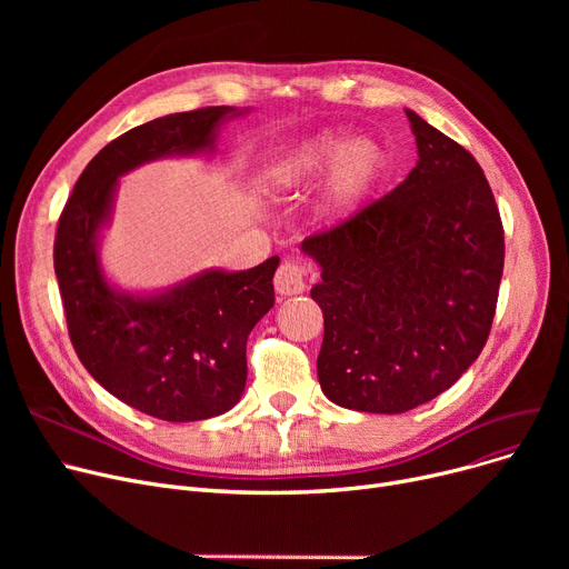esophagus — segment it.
I'll list each match as a JSON object with an SVG mask.
<instances>
[{
    "mask_svg": "<svg viewBox=\"0 0 569 569\" xmlns=\"http://www.w3.org/2000/svg\"><path fill=\"white\" fill-rule=\"evenodd\" d=\"M274 288L279 295H300L305 292L307 288V272L302 264L297 262H283L279 269H277V277H274Z\"/></svg>",
    "mask_w": 569,
    "mask_h": 569,
    "instance_id": "obj_1",
    "label": "esophagus"
}]
</instances>
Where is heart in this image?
Here are the masks:
<instances>
[{
  "instance_id": "b5f03b06",
  "label": "heart",
  "mask_w": 569,
  "mask_h": 569,
  "mask_svg": "<svg viewBox=\"0 0 569 569\" xmlns=\"http://www.w3.org/2000/svg\"><path fill=\"white\" fill-rule=\"evenodd\" d=\"M390 168L385 144L373 136L346 138L322 129L292 142L267 170V182L279 193L307 189L322 172L316 196V219L339 226L352 219L376 193Z\"/></svg>"
}]
</instances>
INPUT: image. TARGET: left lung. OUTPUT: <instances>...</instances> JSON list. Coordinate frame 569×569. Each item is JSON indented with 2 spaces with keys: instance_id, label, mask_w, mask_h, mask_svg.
Instances as JSON below:
<instances>
[{
  "instance_id": "obj_1",
  "label": "left lung",
  "mask_w": 569,
  "mask_h": 569,
  "mask_svg": "<svg viewBox=\"0 0 569 569\" xmlns=\"http://www.w3.org/2000/svg\"><path fill=\"white\" fill-rule=\"evenodd\" d=\"M417 163L350 221L302 242L320 267L318 380L332 403L399 415L442 395L480 357L505 237L470 152L406 108Z\"/></svg>"
}]
</instances>
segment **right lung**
<instances>
[{
	"instance_id": "right-lung-1",
	"label": "right lung",
	"mask_w": 569,
	"mask_h": 569,
	"mask_svg": "<svg viewBox=\"0 0 569 569\" xmlns=\"http://www.w3.org/2000/svg\"><path fill=\"white\" fill-rule=\"evenodd\" d=\"M249 108L214 106L152 119L87 163L54 239V274L71 343L84 369L119 401L166 422L230 410L247 387V339L274 307L279 256L228 272L202 269L159 290H124L103 267L119 177L174 157H209L226 122Z\"/></svg>"
}]
</instances>
